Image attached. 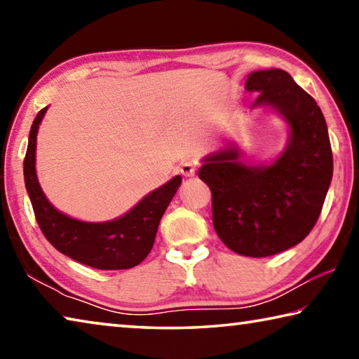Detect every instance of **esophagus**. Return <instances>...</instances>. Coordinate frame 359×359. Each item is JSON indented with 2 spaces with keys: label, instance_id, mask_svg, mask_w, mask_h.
Returning <instances> with one entry per match:
<instances>
[{
  "label": "esophagus",
  "instance_id": "1",
  "mask_svg": "<svg viewBox=\"0 0 359 359\" xmlns=\"http://www.w3.org/2000/svg\"><path fill=\"white\" fill-rule=\"evenodd\" d=\"M196 169H198L196 163L190 161V160H185V161L180 165V172L184 174L185 177H193V175L196 174Z\"/></svg>",
  "mask_w": 359,
  "mask_h": 359
}]
</instances>
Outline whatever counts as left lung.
I'll return each instance as SVG.
<instances>
[{"label": "left lung", "mask_w": 359, "mask_h": 359, "mask_svg": "<svg viewBox=\"0 0 359 359\" xmlns=\"http://www.w3.org/2000/svg\"><path fill=\"white\" fill-rule=\"evenodd\" d=\"M255 106H272L288 120L287 150L271 166H247L238 150L212 154L199 169L210 188L212 222L229 250L263 258L307 238L323 209L332 179V150L323 112L287 71H255Z\"/></svg>", "instance_id": "1"}]
</instances>
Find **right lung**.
Segmentation results:
<instances>
[{"label":"right lung","mask_w":359,"mask_h":359,"mask_svg":"<svg viewBox=\"0 0 359 359\" xmlns=\"http://www.w3.org/2000/svg\"><path fill=\"white\" fill-rule=\"evenodd\" d=\"M46 111L47 107L41 109L36 115L23 160L25 187L42 234L58 252L95 269H130L142 263L154 247L158 224L180 187L182 177L175 175L114 222L87 223L63 215L47 201L36 177V135Z\"/></svg>","instance_id":"add662e5"}]
</instances>
